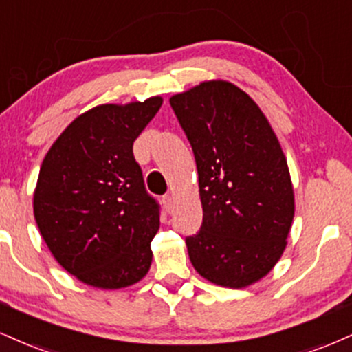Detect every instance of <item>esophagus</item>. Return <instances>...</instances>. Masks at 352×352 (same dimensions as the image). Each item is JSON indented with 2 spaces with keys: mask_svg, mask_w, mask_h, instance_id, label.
Listing matches in <instances>:
<instances>
[{
  "mask_svg": "<svg viewBox=\"0 0 352 352\" xmlns=\"http://www.w3.org/2000/svg\"><path fill=\"white\" fill-rule=\"evenodd\" d=\"M173 205H175V200H173L172 195H165V197H164V206H165V210L168 211V213H170V211L173 210Z\"/></svg>",
  "mask_w": 352,
  "mask_h": 352,
  "instance_id": "1",
  "label": "esophagus"
}]
</instances>
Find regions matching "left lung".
Instances as JSON below:
<instances>
[{"label":"left lung","mask_w":352,"mask_h":352,"mask_svg":"<svg viewBox=\"0 0 352 352\" xmlns=\"http://www.w3.org/2000/svg\"><path fill=\"white\" fill-rule=\"evenodd\" d=\"M198 170L203 223L185 239L206 280L244 289L280 259L295 214L289 165L267 118L224 80L173 95Z\"/></svg>","instance_id":"left-lung-1"}]
</instances>
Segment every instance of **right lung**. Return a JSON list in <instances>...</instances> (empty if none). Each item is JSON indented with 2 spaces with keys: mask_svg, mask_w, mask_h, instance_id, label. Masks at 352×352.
Masks as SVG:
<instances>
[{
  "mask_svg": "<svg viewBox=\"0 0 352 352\" xmlns=\"http://www.w3.org/2000/svg\"><path fill=\"white\" fill-rule=\"evenodd\" d=\"M160 96L100 104L52 144L34 190V218L55 261L96 289H124L149 272L159 203L146 192L133 144Z\"/></svg>",
  "mask_w": 352,
  "mask_h": 352,
  "instance_id": "obj_1",
  "label": "right lung"
}]
</instances>
